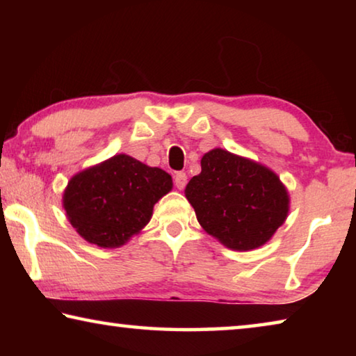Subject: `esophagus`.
I'll return each instance as SVG.
<instances>
[{"label":"esophagus","mask_w":356,"mask_h":356,"mask_svg":"<svg viewBox=\"0 0 356 356\" xmlns=\"http://www.w3.org/2000/svg\"><path fill=\"white\" fill-rule=\"evenodd\" d=\"M174 185H176L179 190H184L185 185H186V174L185 172L174 174Z\"/></svg>","instance_id":"obj_1"}]
</instances>
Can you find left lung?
<instances>
[{
    "instance_id": "8db88e82",
    "label": "left lung",
    "mask_w": 356,
    "mask_h": 356,
    "mask_svg": "<svg viewBox=\"0 0 356 356\" xmlns=\"http://www.w3.org/2000/svg\"><path fill=\"white\" fill-rule=\"evenodd\" d=\"M185 196L204 231L236 251L267 243L289 213V195L280 177L225 149L204 154L201 174L190 180Z\"/></svg>"
}]
</instances>
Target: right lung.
<instances>
[{"mask_svg":"<svg viewBox=\"0 0 356 356\" xmlns=\"http://www.w3.org/2000/svg\"><path fill=\"white\" fill-rule=\"evenodd\" d=\"M171 188L166 171L119 154L75 174L64 191L63 206L86 242L118 248L147 225L155 202Z\"/></svg>","mask_w":356,"mask_h":356,"instance_id":"obj_1","label":"right lung"}]
</instances>
